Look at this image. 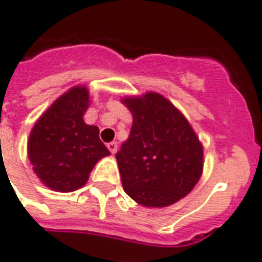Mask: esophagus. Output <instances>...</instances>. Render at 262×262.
Wrapping results in <instances>:
<instances>
[{"mask_svg":"<svg viewBox=\"0 0 262 262\" xmlns=\"http://www.w3.org/2000/svg\"><path fill=\"white\" fill-rule=\"evenodd\" d=\"M107 147H108L110 152L111 154H116V151H118V143L116 142H111L107 144Z\"/></svg>","mask_w":262,"mask_h":262,"instance_id":"34e87169","label":"esophagus"}]
</instances>
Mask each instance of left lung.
I'll return each instance as SVG.
<instances>
[{
    "label": "left lung",
    "mask_w": 262,
    "mask_h": 262,
    "mask_svg": "<svg viewBox=\"0 0 262 262\" xmlns=\"http://www.w3.org/2000/svg\"><path fill=\"white\" fill-rule=\"evenodd\" d=\"M122 103L133 114L128 139L116 154L123 189L143 207L175 204L200 180L203 144L185 116L160 94L126 97Z\"/></svg>",
    "instance_id": "left-lung-1"
}]
</instances>
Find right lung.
<instances>
[{"instance_id":"add662e5","label":"right lung","mask_w":262,"mask_h":262,"mask_svg":"<svg viewBox=\"0 0 262 262\" xmlns=\"http://www.w3.org/2000/svg\"><path fill=\"white\" fill-rule=\"evenodd\" d=\"M89 106L87 87L74 86L54 100L31 128L29 160L35 175L53 191L82 188L94 165L110 155L99 139V128L84 123Z\"/></svg>"}]
</instances>
